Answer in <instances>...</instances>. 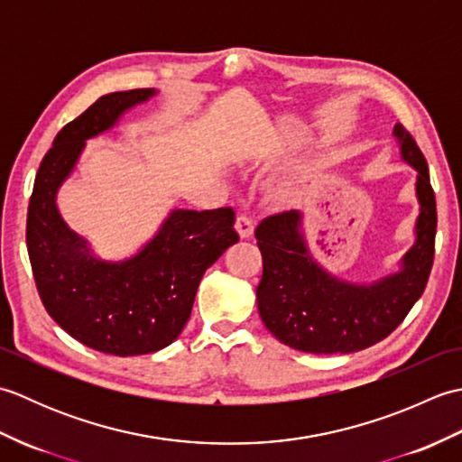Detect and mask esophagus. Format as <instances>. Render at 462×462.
Instances as JSON below:
<instances>
[{"label":"esophagus","instance_id":"1","mask_svg":"<svg viewBox=\"0 0 462 462\" xmlns=\"http://www.w3.org/2000/svg\"><path fill=\"white\" fill-rule=\"evenodd\" d=\"M236 230L240 234V238H250L254 234V220L248 214H240L236 218Z\"/></svg>","mask_w":462,"mask_h":462}]
</instances>
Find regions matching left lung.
I'll return each mask as SVG.
<instances>
[{
	"label": "left lung",
	"mask_w": 462,
	"mask_h": 462,
	"mask_svg": "<svg viewBox=\"0 0 462 462\" xmlns=\"http://www.w3.org/2000/svg\"><path fill=\"white\" fill-rule=\"evenodd\" d=\"M393 134L401 156L417 171L420 212L417 240L401 270L373 283L331 276L311 258L301 236V212L272 214L256 228L263 272L256 290L260 318L286 346L306 353H351L385 339L425 291L435 258L437 202L429 166L403 125Z\"/></svg>",
	"instance_id": "1"
}]
</instances>
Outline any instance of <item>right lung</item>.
<instances>
[{"label": "right lung", "instance_id": "1", "mask_svg": "<svg viewBox=\"0 0 462 462\" xmlns=\"http://www.w3.org/2000/svg\"><path fill=\"white\" fill-rule=\"evenodd\" d=\"M154 89L103 95L57 133L35 176L27 208V252L49 316L83 346L129 357L159 351L180 336L206 268L240 238L232 208L172 210L156 236L123 262L97 260L69 228L55 196L87 139L109 131Z\"/></svg>", "mask_w": 462, "mask_h": 462}]
</instances>
